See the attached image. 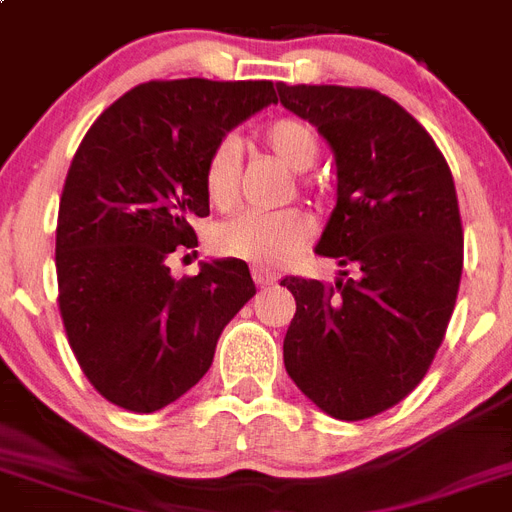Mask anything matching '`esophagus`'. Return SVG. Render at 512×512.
Segmentation results:
<instances>
[{
    "label": "esophagus",
    "instance_id": "34e87169",
    "mask_svg": "<svg viewBox=\"0 0 512 512\" xmlns=\"http://www.w3.org/2000/svg\"><path fill=\"white\" fill-rule=\"evenodd\" d=\"M252 281H255V286L265 289V286H273L278 281V276L265 268H252Z\"/></svg>",
    "mask_w": 512,
    "mask_h": 512
}]
</instances>
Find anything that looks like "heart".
I'll use <instances>...</instances> for the list:
<instances>
[{
	"label": "heart",
	"instance_id": "heart-1",
	"mask_svg": "<svg viewBox=\"0 0 512 512\" xmlns=\"http://www.w3.org/2000/svg\"><path fill=\"white\" fill-rule=\"evenodd\" d=\"M265 148L291 171H307L320 156V143L307 122L294 117H281L265 124L260 132ZM239 174L242 158L234 137H221L205 158L203 190L208 203L226 210L239 197ZM304 192H312L304 187ZM315 226L299 208L276 210V213H239L221 221L213 229V249L223 257H234L255 268H281L294 260L309 244Z\"/></svg>",
	"mask_w": 512,
	"mask_h": 512
}]
</instances>
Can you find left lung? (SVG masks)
I'll use <instances>...</instances> for the list:
<instances>
[{
	"label": "left lung",
	"instance_id": "8db88e82",
	"mask_svg": "<svg viewBox=\"0 0 512 512\" xmlns=\"http://www.w3.org/2000/svg\"><path fill=\"white\" fill-rule=\"evenodd\" d=\"M278 96L336 153L338 203L315 252L356 270L336 286L283 278L296 299L283 364L325 414L362 422L424 380L448 330L463 270L453 174L377 90L278 83Z\"/></svg>",
	"mask_w": 512,
	"mask_h": 512
}]
</instances>
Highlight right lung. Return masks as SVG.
Segmentation results:
<instances>
[{
    "instance_id": "1",
    "label": "right lung",
    "mask_w": 512,
    "mask_h": 512,
    "mask_svg": "<svg viewBox=\"0 0 512 512\" xmlns=\"http://www.w3.org/2000/svg\"><path fill=\"white\" fill-rule=\"evenodd\" d=\"M276 101L270 80H150L85 132L59 200L57 302L83 375L119 409L150 414L187 393L255 296L242 260L179 281L166 260L197 247L213 145Z\"/></svg>"
}]
</instances>
